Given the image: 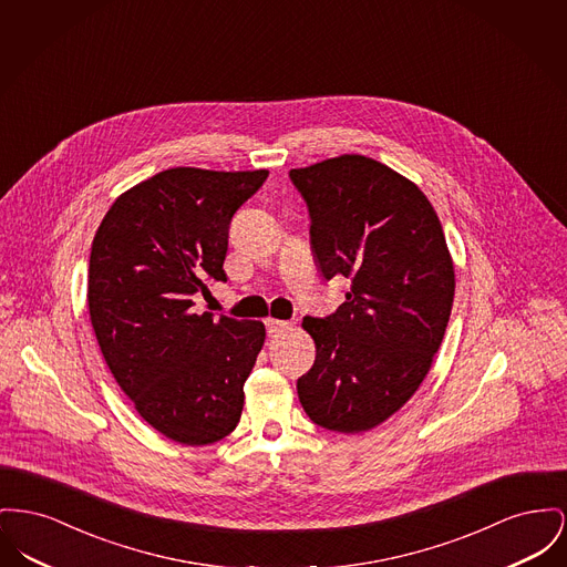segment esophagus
Returning <instances> with one entry per match:
<instances>
[{
	"label": "esophagus",
	"instance_id": "esophagus-1",
	"mask_svg": "<svg viewBox=\"0 0 567 567\" xmlns=\"http://www.w3.org/2000/svg\"><path fill=\"white\" fill-rule=\"evenodd\" d=\"M267 333L269 336H278L280 332H287V330H291V323H287V321H280V319H267Z\"/></svg>",
	"mask_w": 567,
	"mask_h": 567
}]
</instances>
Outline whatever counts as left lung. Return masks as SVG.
Masks as SVG:
<instances>
[{"label": "left lung", "instance_id": "8db88e82", "mask_svg": "<svg viewBox=\"0 0 567 567\" xmlns=\"http://www.w3.org/2000/svg\"><path fill=\"white\" fill-rule=\"evenodd\" d=\"M308 203L323 278L351 280L326 319L306 317L317 358L298 379L306 415L367 433L406 404L433 367L454 303V261L426 195L362 154L289 171Z\"/></svg>", "mask_w": 567, "mask_h": 567}]
</instances>
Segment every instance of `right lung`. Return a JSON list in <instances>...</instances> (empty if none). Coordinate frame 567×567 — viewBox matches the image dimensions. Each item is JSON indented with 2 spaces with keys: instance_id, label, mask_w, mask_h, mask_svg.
Instances as JSON below:
<instances>
[{
  "instance_id": "obj_1",
  "label": "right lung",
  "mask_w": 567,
  "mask_h": 567,
  "mask_svg": "<svg viewBox=\"0 0 567 567\" xmlns=\"http://www.w3.org/2000/svg\"><path fill=\"white\" fill-rule=\"evenodd\" d=\"M269 171L175 167L122 193L94 235L87 306L104 362L136 413L182 445L234 433L261 321L195 312L223 269L229 225Z\"/></svg>"
}]
</instances>
